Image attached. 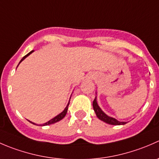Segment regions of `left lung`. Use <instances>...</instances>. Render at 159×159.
Masks as SVG:
<instances>
[{"label":"left lung","instance_id":"1","mask_svg":"<svg viewBox=\"0 0 159 159\" xmlns=\"http://www.w3.org/2000/svg\"><path fill=\"white\" fill-rule=\"evenodd\" d=\"M93 108H94V111L98 118L107 124L112 125H125L127 123L126 121H119L115 118L107 115L98 105L97 97H95L94 100L93 101Z\"/></svg>","mask_w":159,"mask_h":159}]
</instances>
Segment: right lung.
Segmentation results:
<instances>
[{
	"mask_svg": "<svg viewBox=\"0 0 159 159\" xmlns=\"http://www.w3.org/2000/svg\"><path fill=\"white\" fill-rule=\"evenodd\" d=\"M32 52H34V51H30L29 53H28V54H26V55L25 56V57H23V58L21 59V60H20V61L19 62V64H18V65H20V62L22 61H24L25 60V58H26L27 57H28V56H29L30 54H31ZM18 65H17V66H18ZM69 103H70V100H69V102H68V105H67V106L65 107V109H64V111L62 112H61L60 114H59V115H57V116H55L54 117V118H53L52 119H51V120H49L48 121H47V122L46 123H44V124H42V125H41V126H45V125H51V124H54V123H56V122H57V121H61V119H63L64 118H65V115H66V114H67V111H68V105H69ZM30 123H32V124H34V125H37V124H35V123H34V122H32V121H30Z\"/></svg>",
	"mask_w": 159,
	"mask_h": 159,
	"instance_id": "add662e5",
	"label": "right lung"
}]
</instances>
